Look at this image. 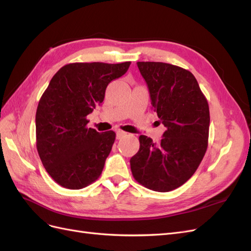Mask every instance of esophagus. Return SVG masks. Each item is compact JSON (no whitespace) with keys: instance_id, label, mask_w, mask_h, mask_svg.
<instances>
[{"instance_id":"obj_1","label":"esophagus","mask_w":251,"mask_h":251,"mask_svg":"<svg viewBox=\"0 0 251 251\" xmlns=\"http://www.w3.org/2000/svg\"><path fill=\"white\" fill-rule=\"evenodd\" d=\"M126 133L124 132V131H117V132H116V138H117V139L124 138V137H126Z\"/></svg>"}]
</instances>
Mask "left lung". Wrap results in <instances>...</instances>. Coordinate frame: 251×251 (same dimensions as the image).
Segmentation results:
<instances>
[{
    "mask_svg": "<svg viewBox=\"0 0 251 251\" xmlns=\"http://www.w3.org/2000/svg\"><path fill=\"white\" fill-rule=\"evenodd\" d=\"M154 111L165 126L154 143L140 135V148L131 160L135 180L155 192H171L198 169L207 150L208 102L188 70L159 62H138Z\"/></svg>",
    "mask_w": 251,
    "mask_h": 251,
    "instance_id": "left-lung-1",
    "label": "left lung"
}]
</instances>
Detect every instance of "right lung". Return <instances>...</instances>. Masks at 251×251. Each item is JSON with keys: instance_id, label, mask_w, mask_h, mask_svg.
<instances>
[{"instance_id": "right-lung-1", "label": "right lung", "mask_w": 251, "mask_h": 251, "mask_svg": "<svg viewBox=\"0 0 251 251\" xmlns=\"http://www.w3.org/2000/svg\"><path fill=\"white\" fill-rule=\"evenodd\" d=\"M130 65L68 64L50 80L36 110V149L60 186L80 189L100 176L116 134L87 127V115L103 101L109 83L123 76Z\"/></svg>"}]
</instances>
